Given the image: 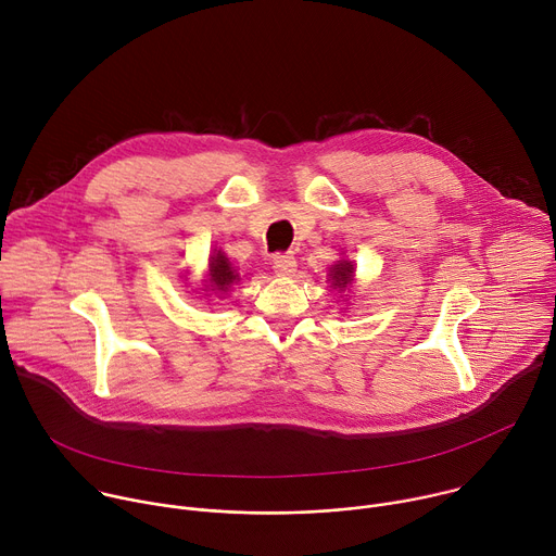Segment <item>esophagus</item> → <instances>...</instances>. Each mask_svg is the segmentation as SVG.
Returning <instances> with one entry per match:
<instances>
[{
	"mask_svg": "<svg viewBox=\"0 0 556 556\" xmlns=\"http://www.w3.org/2000/svg\"><path fill=\"white\" fill-rule=\"evenodd\" d=\"M273 268H275V273H277V275L288 277V275H292V273H294V268H296V260H294V255H292V253H277V255L273 257Z\"/></svg>",
	"mask_w": 556,
	"mask_h": 556,
	"instance_id": "esophagus-1",
	"label": "esophagus"
}]
</instances>
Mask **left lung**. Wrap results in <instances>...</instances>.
<instances>
[{
    "label": "left lung",
    "mask_w": 556,
    "mask_h": 556,
    "mask_svg": "<svg viewBox=\"0 0 556 556\" xmlns=\"http://www.w3.org/2000/svg\"><path fill=\"white\" fill-rule=\"evenodd\" d=\"M354 279V268L350 262H341L332 268V283L339 288H348Z\"/></svg>",
    "instance_id": "8db88e82"
}]
</instances>
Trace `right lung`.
<instances>
[{"label": "right lung", "mask_w": 556, "mask_h": 556, "mask_svg": "<svg viewBox=\"0 0 556 556\" xmlns=\"http://www.w3.org/2000/svg\"><path fill=\"white\" fill-rule=\"evenodd\" d=\"M208 273H211V281H213V288L219 290V292H226L230 288V283L235 281V270L230 268L226 255L219 251L217 255L211 257L208 262Z\"/></svg>", "instance_id": "obj_1"}]
</instances>
